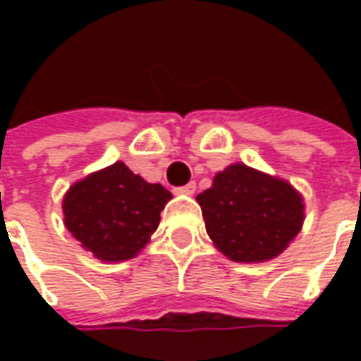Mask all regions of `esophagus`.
I'll list each match as a JSON object with an SVG mask.
<instances>
[{
	"label": "esophagus",
	"instance_id": "1",
	"mask_svg": "<svg viewBox=\"0 0 361 361\" xmlns=\"http://www.w3.org/2000/svg\"><path fill=\"white\" fill-rule=\"evenodd\" d=\"M195 183L191 181V183H188V185H181V188H176V193L178 195H193L195 193Z\"/></svg>",
	"mask_w": 361,
	"mask_h": 361
}]
</instances>
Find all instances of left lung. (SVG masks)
Masks as SVG:
<instances>
[{
    "instance_id": "8db88e82",
    "label": "left lung",
    "mask_w": 361,
    "mask_h": 361,
    "mask_svg": "<svg viewBox=\"0 0 361 361\" xmlns=\"http://www.w3.org/2000/svg\"><path fill=\"white\" fill-rule=\"evenodd\" d=\"M197 203L214 247L235 263L279 257L305 219L303 197L292 183L242 162L216 173Z\"/></svg>"
}]
</instances>
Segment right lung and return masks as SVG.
I'll list each match as a JSON object with an SVG mask.
<instances>
[{"instance_id":"add662e5","label":"right lung","mask_w":361,"mask_h":361,"mask_svg":"<svg viewBox=\"0 0 361 361\" xmlns=\"http://www.w3.org/2000/svg\"><path fill=\"white\" fill-rule=\"evenodd\" d=\"M172 193L123 162L85 176L61 201L67 232L102 263L133 259L150 242Z\"/></svg>"}]
</instances>
